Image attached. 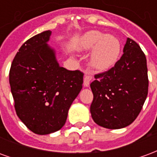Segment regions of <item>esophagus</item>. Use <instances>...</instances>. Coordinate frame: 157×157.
Listing matches in <instances>:
<instances>
[{"instance_id":"esophagus-1","label":"esophagus","mask_w":157,"mask_h":157,"mask_svg":"<svg viewBox=\"0 0 157 157\" xmlns=\"http://www.w3.org/2000/svg\"><path fill=\"white\" fill-rule=\"evenodd\" d=\"M92 81V76L89 75H86L84 76V82H83V85L86 87H88L89 85H90V82Z\"/></svg>"}]
</instances>
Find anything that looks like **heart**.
Returning <instances> with one entry per match:
<instances>
[{
    "label": "heart",
    "mask_w": 157,
    "mask_h": 157,
    "mask_svg": "<svg viewBox=\"0 0 157 157\" xmlns=\"http://www.w3.org/2000/svg\"><path fill=\"white\" fill-rule=\"evenodd\" d=\"M75 48L80 52L92 49L89 65L97 71H105L115 65L121 52V44L115 36L92 30L79 39Z\"/></svg>",
    "instance_id": "1"
}]
</instances>
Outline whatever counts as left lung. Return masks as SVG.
Listing matches in <instances>:
<instances>
[{
  "label": "left lung",
  "instance_id": "left-lung-1",
  "mask_svg": "<svg viewBox=\"0 0 157 157\" xmlns=\"http://www.w3.org/2000/svg\"><path fill=\"white\" fill-rule=\"evenodd\" d=\"M124 54L108 71L95 75L91 83L93 101L90 108L93 121L110 129L131 124L140 113L148 94L145 54L128 38Z\"/></svg>",
  "mask_w": 157,
  "mask_h": 157
}]
</instances>
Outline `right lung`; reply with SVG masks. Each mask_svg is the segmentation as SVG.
<instances>
[{
  "label": "right lung",
  "instance_id": "add662e5",
  "mask_svg": "<svg viewBox=\"0 0 157 157\" xmlns=\"http://www.w3.org/2000/svg\"><path fill=\"white\" fill-rule=\"evenodd\" d=\"M52 32H42L23 44L11 65L9 82L21 121L37 135L65 125L68 111L81 92L83 73L61 67L48 44Z\"/></svg>",
  "mask_w": 157,
  "mask_h": 157
}]
</instances>
